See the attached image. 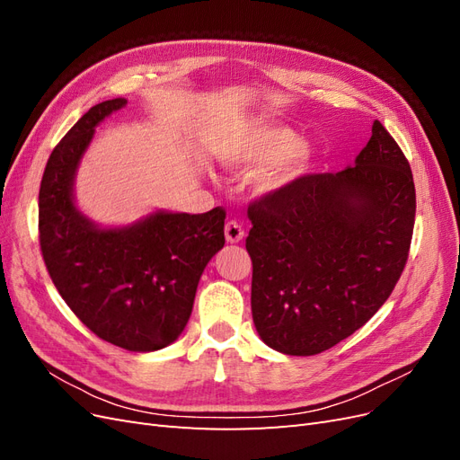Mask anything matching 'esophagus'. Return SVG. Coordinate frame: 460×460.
I'll return each mask as SVG.
<instances>
[{"instance_id":"obj_1","label":"esophagus","mask_w":460,"mask_h":460,"mask_svg":"<svg viewBox=\"0 0 460 460\" xmlns=\"http://www.w3.org/2000/svg\"><path fill=\"white\" fill-rule=\"evenodd\" d=\"M225 235H226V242H228V243H238V242H242V240H243V228L240 226V222H235V220L226 222Z\"/></svg>"}]
</instances>
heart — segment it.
I'll return each instance as SVG.
<instances>
[{
	"mask_svg": "<svg viewBox=\"0 0 460 460\" xmlns=\"http://www.w3.org/2000/svg\"><path fill=\"white\" fill-rule=\"evenodd\" d=\"M217 161L228 171L263 169L255 176L261 196H280L307 176L314 149L282 124L249 122L226 134L215 147Z\"/></svg>",
	"mask_w": 460,
	"mask_h": 460,
	"instance_id": "obj_1",
	"label": "heart"
}]
</instances>
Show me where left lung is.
<instances>
[{
  "label": "left lung",
  "mask_w": 460,
  "mask_h": 460,
  "mask_svg": "<svg viewBox=\"0 0 460 460\" xmlns=\"http://www.w3.org/2000/svg\"><path fill=\"white\" fill-rule=\"evenodd\" d=\"M411 164L380 120L355 164L249 205L252 311L274 351L318 355L376 314L409 257Z\"/></svg>",
  "instance_id": "obj_1"
}]
</instances>
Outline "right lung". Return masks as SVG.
<instances>
[{
	"label": "right lung",
	"instance_id": "add662e5",
	"mask_svg": "<svg viewBox=\"0 0 460 460\" xmlns=\"http://www.w3.org/2000/svg\"><path fill=\"white\" fill-rule=\"evenodd\" d=\"M124 105V97L93 105L51 151L40 184V247L55 288L97 338L149 353L184 332L207 262L225 247L226 213L155 211L128 226H100L80 211V161L97 124Z\"/></svg>",
	"mask_w": 460,
	"mask_h": 460
}]
</instances>
